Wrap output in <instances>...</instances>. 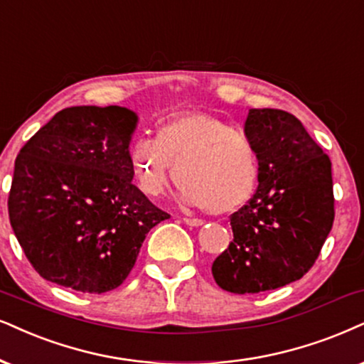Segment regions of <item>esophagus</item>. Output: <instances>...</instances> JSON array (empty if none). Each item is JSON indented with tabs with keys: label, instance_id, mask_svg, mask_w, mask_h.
<instances>
[{
	"label": "esophagus",
	"instance_id": "34e87169",
	"mask_svg": "<svg viewBox=\"0 0 364 364\" xmlns=\"http://www.w3.org/2000/svg\"><path fill=\"white\" fill-rule=\"evenodd\" d=\"M183 222H185L188 227H201V225H203V220L200 218H183Z\"/></svg>",
	"mask_w": 364,
	"mask_h": 364
}]
</instances>
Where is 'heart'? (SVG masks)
<instances>
[{
	"label": "heart",
	"instance_id": "heart-1",
	"mask_svg": "<svg viewBox=\"0 0 364 364\" xmlns=\"http://www.w3.org/2000/svg\"><path fill=\"white\" fill-rule=\"evenodd\" d=\"M129 164L144 195L159 196L174 174L181 185L179 198L211 213L247 203L259 181V154L252 137L203 112L163 122L156 137H136Z\"/></svg>",
	"mask_w": 364,
	"mask_h": 364
}]
</instances>
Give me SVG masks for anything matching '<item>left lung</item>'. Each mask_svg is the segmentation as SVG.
Masks as SVG:
<instances>
[{
	"label": "left lung",
	"instance_id": "obj_1",
	"mask_svg": "<svg viewBox=\"0 0 364 364\" xmlns=\"http://www.w3.org/2000/svg\"><path fill=\"white\" fill-rule=\"evenodd\" d=\"M245 132L259 154V188L230 216L233 242L211 265L227 292L259 294L309 272L334 222L331 159L296 116L250 109Z\"/></svg>",
	"mask_w": 364,
	"mask_h": 364
}]
</instances>
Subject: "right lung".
<instances>
[{
  "instance_id": "right-lung-1",
  "label": "right lung",
  "mask_w": 364,
  "mask_h": 364,
  "mask_svg": "<svg viewBox=\"0 0 364 364\" xmlns=\"http://www.w3.org/2000/svg\"><path fill=\"white\" fill-rule=\"evenodd\" d=\"M136 124V114L119 105L67 107L16 156L10 223L43 279L79 292L112 291L149 230L169 218L132 185Z\"/></svg>"
}]
</instances>
